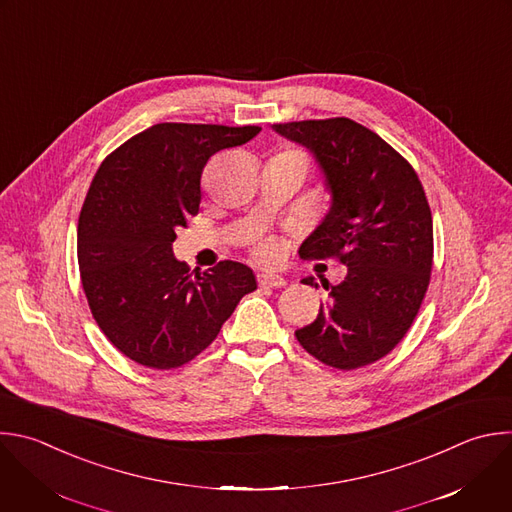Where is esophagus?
I'll return each instance as SVG.
<instances>
[{"label": "esophagus", "instance_id": "34e87169", "mask_svg": "<svg viewBox=\"0 0 512 512\" xmlns=\"http://www.w3.org/2000/svg\"><path fill=\"white\" fill-rule=\"evenodd\" d=\"M257 283L261 287H283L287 281L281 277V275H275V273H259L257 275Z\"/></svg>", "mask_w": 512, "mask_h": 512}]
</instances>
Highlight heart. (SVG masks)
I'll return each mask as SVG.
<instances>
[{
  "label": "heart",
  "mask_w": 512,
  "mask_h": 512,
  "mask_svg": "<svg viewBox=\"0 0 512 512\" xmlns=\"http://www.w3.org/2000/svg\"><path fill=\"white\" fill-rule=\"evenodd\" d=\"M279 154H281V156L295 158V160H301V162L307 166V158H305V154L299 152V150L289 148V150H283V152H279ZM255 255H257L261 261H265V263L275 261L277 255H279V245H277V241H275V239H263V241H259L257 247H255Z\"/></svg>",
  "instance_id": "1"
}]
</instances>
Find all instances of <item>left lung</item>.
I'll list each match as a JSON object with an SVG mask.
<instances>
[{"mask_svg": "<svg viewBox=\"0 0 512 512\" xmlns=\"http://www.w3.org/2000/svg\"><path fill=\"white\" fill-rule=\"evenodd\" d=\"M309 148L331 193L321 225L301 243V259L335 257L348 267L313 323L295 331L307 354L356 370L390 354L426 295L434 237L426 193L412 164L350 118L273 124ZM301 283L317 287L313 277Z\"/></svg>", "mask_w": 512, "mask_h": 512, "instance_id": "8db88e82", "label": "left lung"}]
</instances>
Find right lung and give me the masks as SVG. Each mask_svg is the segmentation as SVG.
<instances>
[{
	"instance_id": "1",
	"label": "right lung",
	"mask_w": 512,
	"mask_h": 512,
	"mask_svg": "<svg viewBox=\"0 0 512 512\" xmlns=\"http://www.w3.org/2000/svg\"><path fill=\"white\" fill-rule=\"evenodd\" d=\"M259 126L162 122L110 152L78 221V265L90 311L108 342L132 362L173 370L219 335L253 271L221 261L195 273L177 261L179 227L199 213L207 160L259 134Z\"/></svg>"
}]
</instances>
